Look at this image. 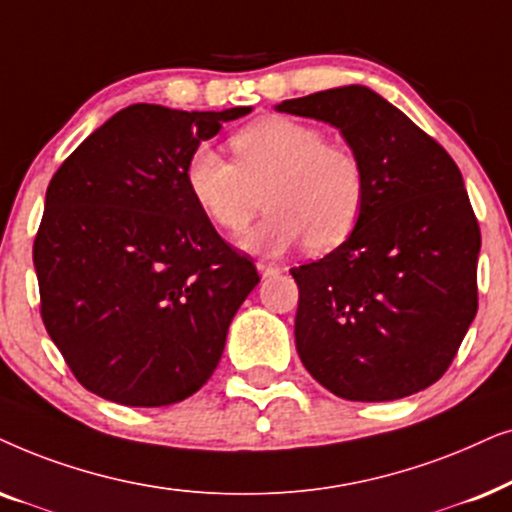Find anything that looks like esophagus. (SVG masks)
<instances>
[{
	"mask_svg": "<svg viewBox=\"0 0 512 512\" xmlns=\"http://www.w3.org/2000/svg\"><path fill=\"white\" fill-rule=\"evenodd\" d=\"M257 271H260L262 278H269V276H276L281 269H278V264H274V262L260 260V262H257Z\"/></svg>",
	"mask_w": 512,
	"mask_h": 512,
	"instance_id": "obj_1",
	"label": "esophagus"
}]
</instances>
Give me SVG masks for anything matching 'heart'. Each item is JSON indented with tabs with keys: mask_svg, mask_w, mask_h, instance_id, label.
<instances>
[{
	"mask_svg": "<svg viewBox=\"0 0 512 512\" xmlns=\"http://www.w3.org/2000/svg\"><path fill=\"white\" fill-rule=\"evenodd\" d=\"M231 149L236 163L196 147L185 180L201 213L227 234L248 227L264 194L267 217L241 238L245 250L278 257L304 241L323 255L353 234L367 201V173L353 149L325 142L318 126L290 117L243 128Z\"/></svg>",
	"mask_w": 512,
	"mask_h": 512,
	"instance_id": "obj_1",
	"label": "heart"
}]
</instances>
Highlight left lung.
Here are the masks:
<instances>
[{
    "label": "left lung",
    "instance_id": "left-lung-1",
    "mask_svg": "<svg viewBox=\"0 0 512 512\" xmlns=\"http://www.w3.org/2000/svg\"><path fill=\"white\" fill-rule=\"evenodd\" d=\"M278 112L335 126L367 173L346 241L290 269L295 344L318 384L384 403L435 384L478 313L480 227L445 149L367 86L283 100Z\"/></svg>",
    "mask_w": 512,
    "mask_h": 512
}]
</instances>
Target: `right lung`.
Masks as SVG:
<instances>
[{"label":"right lung","instance_id":"1","mask_svg":"<svg viewBox=\"0 0 512 512\" xmlns=\"http://www.w3.org/2000/svg\"><path fill=\"white\" fill-rule=\"evenodd\" d=\"M252 107L138 102L67 156L34 238L42 318L88 391L128 407L180 403L210 379L260 283L187 189V161Z\"/></svg>","mask_w":512,"mask_h":512}]
</instances>
